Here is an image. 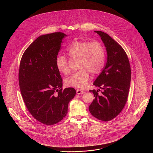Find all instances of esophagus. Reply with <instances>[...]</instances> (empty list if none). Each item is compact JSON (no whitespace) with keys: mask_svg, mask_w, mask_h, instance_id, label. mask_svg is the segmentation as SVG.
Returning a JSON list of instances; mask_svg holds the SVG:
<instances>
[{"mask_svg":"<svg viewBox=\"0 0 153 153\" xmlns=\"http://www.w3.org/2000/svg\"><path fill=\"white\" fill-rule=\"evenodd\" d=\"M76 93H77V94H78V95H81V94H84L85 92H84V91H82L80 90L79 89H77V91H76Z\"/></svg>","mask_w":153,"mask_h":153,"instance_id":"1","label":"esophagus"}]
</instances>
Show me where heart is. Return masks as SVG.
<instances>
[{"instance_id": "heart-1", "label": "heart", "mask_w": 153, "mask_h": 153, "mask_svg": "<svg viewBox=\"0 0 153 153\" xmlns=\"http://www.w3.org/2000/svg\"><path fill=\"white\" fill-rule=\"evenodd\" d=\"M66 51L72 60H78L79 70L66 79L68 87L83 88L87 84L89 73L96 75L100 73L105 62V51L101 43L88 41H76L66 48ZM58 71L64 74L70 72L67 58L59 55L56 59Z\"/></svg>"}]
</instances>
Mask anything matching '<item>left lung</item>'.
Segmentation results:
<instances>
[{
    "mask_svg": "<svg viewBox=\"0 0 153 153\" xmlns=\"http://www.w3.org/2000/svg\"><path fill=\"white\" fill-rule=\"evenodd\" d=\"M101 37L106 48L107 60L94 85L102 88L90 90L95 97L89 106L93 117L104 122L117 117L123 109L127 100L131 81V68L128 57L123 48L108 34L94 31Z\"/></svg>",
    "mask_w": 153,
    "mask_h": 153,
    "instance_id": "1",
    "label": "left lung"
}]
</instances>
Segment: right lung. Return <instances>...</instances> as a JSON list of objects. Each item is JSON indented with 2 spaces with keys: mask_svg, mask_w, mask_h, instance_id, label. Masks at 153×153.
Instances as JSON below:
<instances>
[{
  "mask_svg": "<svg viewBox=\"0 0 153 153\" xmlns=\"http://www.w3.org/2000/svg\"><path fill=\"white\" fill-rule=\"evenodd\" d=\"M66 36L56 32L38 37L20 62L19 84L23 101L31 115L46 125L57 123L65 117L68 104L76 94L73 88L62 89L56 66L61 44Z\"/></svg>",
  "mask_w": 153,
  "mask_h": 153,
  "instance_id": "obj_1",
  "label": "right lung"
}]
</instances>
